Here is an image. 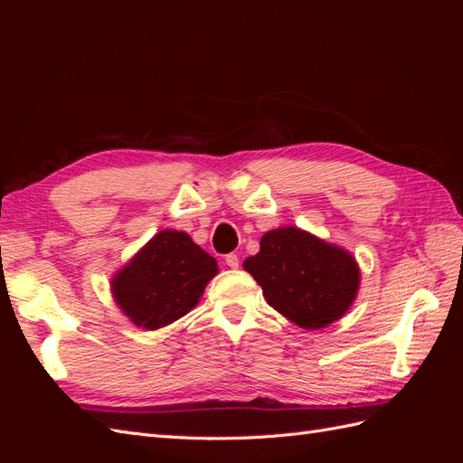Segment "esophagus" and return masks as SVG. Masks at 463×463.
I'll use <instances>...</instances> for the list:
<instances>
[{"label":"esophagus","mask_w":463,"mask_h":463,"mask_svg":"<svg viewBox=\"0 0 463 463\" xmlns=\"http://www.w3.org/2000/svg\"><path fill=\"white\" fill-rule=\"evenodd\" d=\"M226 264L230 266V269H237V266H240V257H237L235 253H230L226 257Z\"/></svg>","instance_id":"1"}]
</instances>
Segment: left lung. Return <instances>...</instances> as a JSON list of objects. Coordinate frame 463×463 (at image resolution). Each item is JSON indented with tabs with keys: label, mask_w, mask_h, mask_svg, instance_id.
<instances>
[{
	"label": "left lung",
	"mask_w": 463,
	"mask_h": 463,
	"mask_svg": "<svg viewBox=\"0 0 463 463\" xmlns=\"http://www.w3.org/2000/svg\"><path fill=\"white\" fill-rule=\"evenodd\" d=\"M243 269L257 279L270 307L293 325L320 330L340 320L354 305L361 270L340 245L284 226L260 237V250Z\"/></svg>",
	"instance_id": "left-lung-1"
}]
</instances>
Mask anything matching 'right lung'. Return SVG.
<instances>
[{
    "instance_id": "1",
    "label": "right lung",
    "mask_w": 463,
    "mask_h": 463,
    "mask_svg": "<svg viewBox=\"0 0 463 463\" xmlns=\"http://www.w3.org/2000/svg\"><path fill=\"white\" fill-rule=\"evenodd\" d=\"M218 262L189 233L162 230L111 278V298L135 326L158 330L201 301Z\"/></svg>"
}]
</instances>
